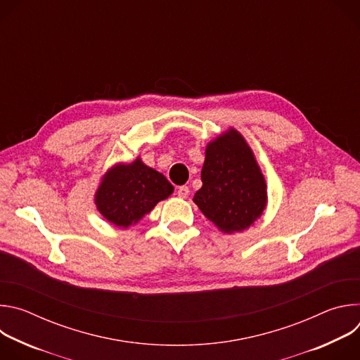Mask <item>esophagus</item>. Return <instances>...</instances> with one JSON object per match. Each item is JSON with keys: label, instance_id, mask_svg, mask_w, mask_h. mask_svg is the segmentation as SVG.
<instances>
[{"label": "esophagus", "instance_id": "34e87169", "mask_svg": "<svg viewBox=\"0 0 360 360\" xmlns=\"http://www.w3.org/2000/svg\"><path fill=\"white\" fill-rule=\"evenodd\" d=\"M176 193H178V196H179V198H186V196L189 195V188H188V186H185V185L178 186Z\"/></svg>", "mask_w": 360, "mask_h": 360}]
</instances>
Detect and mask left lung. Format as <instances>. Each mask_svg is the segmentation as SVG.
Here are the masks:
<instances>
[{"instance_id": "obj_1", "label": "left lung", "mask_w": 360, "mask_h": 360, "mask_svg": "<svg viewBox=\"0 0 360 360\" xmlns=\"http://www.w3.org/2000/svg\"><path fill=\"white\" fill-rule=\"evenodd\" d=\"M202 188L193 202L225 233L248 229L268 203L265 176L246 139L229 128L205 149Z\"/></svg>"}]
</instances>
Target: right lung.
I'll list each match as a JSON object with an SVG mask.
<instances>
[{
	"label": "right lung",
	"instance_id": "right-lung-1",
	"mask_svg": "<svg viewBox=\"0 0 360 360\" xmlns=\"http://www.w3.org/2000/svg\"><path fill=\"white\" fill-rule=\"evenodd\" d=\"M172 192L171 182L138 157L105 172L95 192V205L108 222L125 229L138 224Z\"/></svg>",
	"mask_w": 360,
	"mask_h": 360
}]
</instances>
